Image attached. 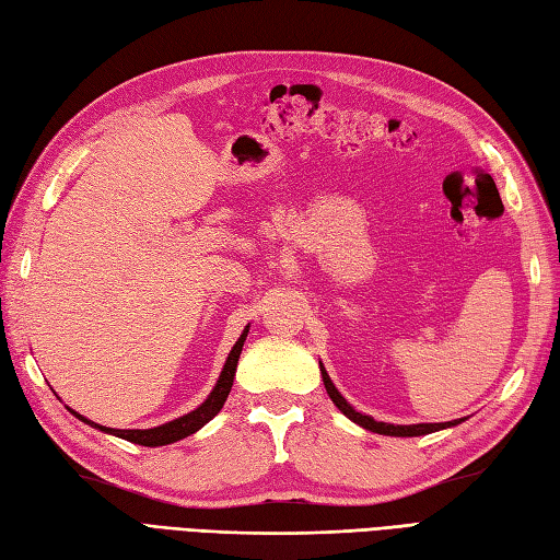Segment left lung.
Segmentation results:
<instances>
[{"instance_id": "obj_1", "label": "left lung", "mask_w": 560, "mask_h": 560, "mask_svg": "<svg viewBox=\"0 0 560 560\" xmlns=\"http://www.w3.org/2000/svg\"><path fill=\"white\" fill-rule=\"evenodd\" d=\"M319 371H322V378H324V388H326L328 397H331V402H334L342 413H346V417H348L352 423H357V425H362V428L371 430V433L390 435V438H419V435L435 433V430H444V428L458 425V423L464 421V419H458V421H447V423H413V425H395V423H383V421H376L374 417H369V413L357 411V409L348 402V399L338 393V388L334 385L331 376L326 374V369H324V364H322V362H319Z\"/></svg>"}]
</instances>
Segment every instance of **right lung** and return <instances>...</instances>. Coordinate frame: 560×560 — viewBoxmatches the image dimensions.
I'll list each match as a JSON object with an SVG mask.
<instances>
[{
	"label": "right lung",
	"mask_w": 560,
	"mask_h": 560,
	"mask_svg": "<svg viewBox=\"0 0 560 560\" xmlns=\"http://www.w3.org/2000/svg\"><path fill=\"white\" fill-rule=\"evenodd\" d=\"M248 328H250V324H248L246 328H243V334H241L238 340L234 342V348H232V352H229L226 362H224V366H222V374H220L218 383H214V388L210 390V395L206 397V402L198 405L194 411L184 413V417H179V419H172V421H167V423H163V425L143 428V430H141V428H135V430H118V428L98 425V423H94V421H90V419H84L82 413H78V411H73V409H70V411H73L82 423H88V425H92V428H96V430H102V433H108V435L122 438V440H127V442L141 444V447H163V444H172V442H177V440L189 438V435L196 433V430H200L208 421H212L214 417H218L220 409L224 407L229 393H232L234 376H236V366H238V357H241V350H243V342H246Z\"/></svg>",
	"instance_id": "obj_1"
}]
</instances>
